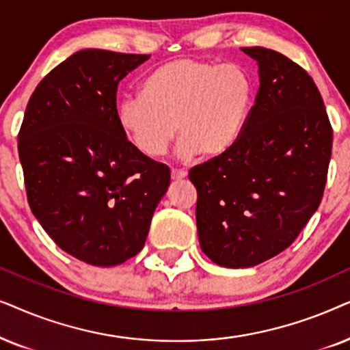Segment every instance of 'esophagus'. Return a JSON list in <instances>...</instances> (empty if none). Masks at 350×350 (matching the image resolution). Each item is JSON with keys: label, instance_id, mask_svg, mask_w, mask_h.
Instances as JSON below:
<instances>
[{"label": "esophagus", "instance_id": "34e87169", "mask_svg": "<svg viewBox=\"0 0 350 350\" xmlns=\"http://www.w3.org/2000/svg\"><path fill=\"white\" fill-rule=\"evenodd\" d=\"M171 178L172 180H180L187 178V171L184 170H171Z\"/></svg>", "mask_w": 350, "mask_h": 350}]
</instances>
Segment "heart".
I'll use <instances>...</instances> for the list:
<instances>
[{
  "label": "heart",
  "instance_id": "obj_1",
  "mask_svg": "<svg viewBox=\"0 0 350 350\" xmlns=\"http://www.w3.org/2000/svg\"><path fill=\"white\" fill-rule=\"evenodd\" d=\"M253 83L237 64L176 59L157 67L141 94L118 104L121 133L146 157L165 153L178 131V153L213 158L239 141L248 116Z\"/></svg>",
  "mask_w": 350,
  "mask_h": 350
}]
</instances>
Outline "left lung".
I'll list each match as a JSON object with an SVG mask.
<instances>
[{"label":"left lung","instance_id":"8db88e82","mask_svg":"<svg viewBox=\"0 0 350 350\" xmlns=\"http://www.w3.org/2000/svg\"><path fill=\"white\" fill-rule=\"evenodd\" d=\"M259 67V91L239 141L193 166L200 246L214 264L253 267L285 251L327 185L333 128L304 68L277 51L241 48Z\"/></svg>","mask_w":350,"mask_h":350}]
</instances>
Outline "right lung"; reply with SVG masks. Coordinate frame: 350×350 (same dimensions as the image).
<instances>
[{"label":"right lung","instance_id":"1","mask_svg":"<svg viewBox=\"0 0 350 350\" xmlns=\"http://www.w3.org/2000/svg\"><path fill=\"white\" fill-rule=\"evenodd\" d=\"M148 57L78 51L40 81L23 115L18 158L31 213L86 264L134 258L170 187V167L139 152L116 120L118 83Z\"/></svg>","mask_w":350,"mask_h":350}]
</instances>
